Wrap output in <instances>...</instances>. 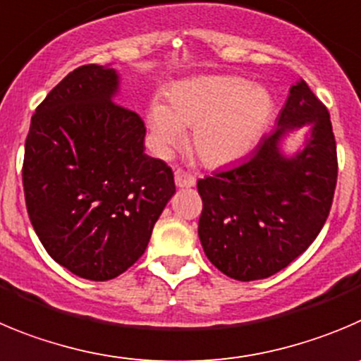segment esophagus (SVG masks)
Instances as JSON below:
<instances>
[{"label": "esophagus", "mask_w": 361, "mask_h": 361, "mask_svg": "<svg viewBox=\"0 0 361 361\" xmlns=\"http://www.w3.org/2000/svg\"><path fill=\"white\" fill-rule=\"evenodd\" d=\"M174 181H176V187L180 188H188L196 185V178L192 176L190 173H187V171L181 169H178L176 173H174Z\"/></svg>", "instance_id": "1"}]
</instances>
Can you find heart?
<instances>
[{"mask_svg": "<svg viewBox=\"0 0 361 361\" xmlns=\"http://www.w3.org/2000/svg\"><path fill=\"white\" fill-rule=\"evenodd\" d=\"M169 106L151 104L147 124L158 146L181 142L183 130L194 128L192 146L201 161L221 167L255 147L272 114L267 90L235 76H201L176 83Z\"/></svg>", "mask_w": 361, "mask_h": 361, "instance_id": "1", "label": "heart"}]
</instances>
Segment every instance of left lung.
Returning <instances> with one entry per match:
<instances>
[{
    "label": "left lung",
    "instance_id": "left-lung-1",
    "mask_svg": "<svg viewBox=\"0 0 361 361\" xmlns=\"http://www.w3.org/2000/svg\"><path fill=\"white\" fill-rule=\"evenodd\" d=\"M302 126H310L305 147L285 157L279 144ZM336 174L329 112L301 80L292 85L276 130L251 157L197 180L203 200L197 233L208 260L238 281L269 278L287 267L321 233Z\"/></svg>",
    "mask_w": 361,
    "mask_h": 361
}]
</instances>
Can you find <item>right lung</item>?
Wrapping results in <instances>:
<instances>
[{
  "instance_id": "1",
  "label": "right lung",
  "mask_w": 361,
  "mask_h": 361,
  "mask_svg": "<svg viewBox=\"0 0 361 361\" xmlns=\"http://www.w3.org/2000/svg\"><path fill=\"white\" fill-rule=\"evenodd\" d=\"M117 89L116 69H74L37 106L25 144L33 230L56 264L92 281L142 257L176 192L169 165L144 153V121L114 101Z\"/></svg>"
}]
</instances>
